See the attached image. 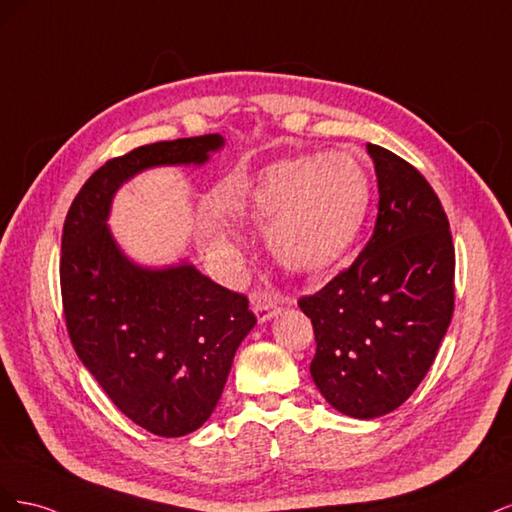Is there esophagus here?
I'll list each match as a JSON object with an SVG mask.
<instances>
[{"label":"esophagus","instance_id":"obj_1","mask_svg":"<svg viewBox=\"0 0 512 512\" xmlns=\"http://www.w3.org/2000/svg\"><path fill=\"white\" fill-rule=\"evenodd\" d=\"M252 307H254V312L260 322H265V320L273 318L275 314H280V309H282V305L277 303V299L267 297V294H256V297L252 299Z\"/></svg>","mask_w":512,"mask_h":512}]
</instances>
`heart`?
<instances>
[{
	"mask_svg": "<svg viewBox=\"0 0 512 512\" xmlns=\"http://www.w3.org/2000/svg\"><path fill=\"white\" fill-rule=\"evenodd\" d=\"M371 200V179L348 151L294 156L260 168L241 190L220 196L232 220L267 226V245L292 273L331 267L359 235ZM209 252L237 269L241 250L224 230H211Z\"/></svg>",
	"mask_w": 512,
	"mask_h": 512,
	"instance_id": "heart-1",
	"label": "heart"
}]
</instances>
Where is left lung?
I'll return each instance as SVG.
<instances>
[{
    "label": "left lung",
    "instance_id": "left-lung-1",
    "mask_svg": "<svg viewBox=\"0 0 512 512\" xmlns=\"http://www.w3.org/2000/svg\"><path fill=\"white\" fill-rule=\"evenodd\" d=\"M378 177V218L352 265L299 299L312 320L309 365L342 414L376 418L416 391L455 309V245L427 179L393 151L367 143Z\"/></svg>",
    "mask_w": 512,
    "mask_h": 512
}]
</instances>
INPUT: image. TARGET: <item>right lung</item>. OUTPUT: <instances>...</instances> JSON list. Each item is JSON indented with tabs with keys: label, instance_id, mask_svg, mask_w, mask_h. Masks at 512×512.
<instances>
[{
	"label": "right lung",
	"instance_id": "obj_1",
	"mask_svg": "<svg viewBox=\"0 0 512 512\" xmlns=\"http://www.w3.org/2000/svg\"><path fill=\"white\" fill-rule=\"evenodd\" d=\"M220 134L132 149L91 175L68 209L59 282L70 342L130 421L162 438L196 431L218 406L256 316L245 294L192 265L151 271L121 254L106 228L113 194L151 166L203 164Z\"/></svg>",
	"mask_w": 512,
	"mask_h": 512
}]
</instances>
